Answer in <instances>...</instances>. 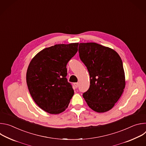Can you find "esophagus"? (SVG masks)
Returning a JSON list of instances; mask_svg holds the SVG:
<instances>
[{"instance_id":"obj_1","label":"esophagus","mask_w":146,"mask_h":146,"mask_svg":"<svg viewBox=\"0 0 146 146\" xmlns=\"http://www.w3.org/2000/svg\"><path fill=\"white\" fill-rule=\"evenodd\" d=\"M74 86H75L76 88H77L78 87V82H75L74 83Z\"/></svg>"}]
</instances>
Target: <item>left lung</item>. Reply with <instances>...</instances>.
Returning <instances> with one entry per match:
<instances>
[{"label":"left lung","mask_w":146,"mask_h":146,"mask_svg":"<svg viewBox=\"0 0 146 146\" xmlns=\"http://www.w3.org/2000/svg\"><path fill=\"white\" fill-rule=\"evenodd\" d=\"M79 56L90 76V86L82 95L88 106L98 113L111 109L125 87L122 62L114 50L96 43H80Z\"/></svg>","instance_id":"1"}]
</instances>
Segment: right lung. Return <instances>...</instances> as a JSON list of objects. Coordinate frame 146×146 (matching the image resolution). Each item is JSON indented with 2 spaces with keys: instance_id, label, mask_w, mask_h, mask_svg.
Returning <instances> with one entry per match:
<instances>
[{
  "instance_id": "add662e5",
  "label": "right lung",
  "mask_w": 146,
  "mask_h": 146,
  "mask_svg": "<svg viewBox=\"0 0 146 146\" xmlns=\"http://www.w3.org/2000/svg\"><path fill=\"white\" fill-rule=\"evenodd\" d=\"M78 43L55 44L37 53L27 72L29 91L38 106L52 114L68 107L74 90L66 78V65L78 51Z\"/></svg>"
}]
</instances>
